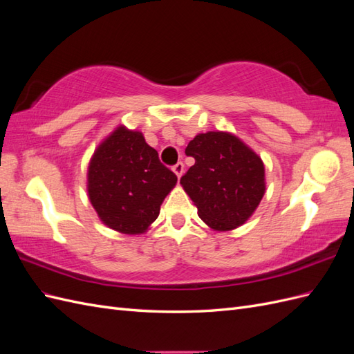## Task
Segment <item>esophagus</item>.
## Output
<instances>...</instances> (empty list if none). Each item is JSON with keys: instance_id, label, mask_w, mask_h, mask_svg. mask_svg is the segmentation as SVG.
<instances>
[{"instance_id": "34e87169", "label": "esophagus", "mask_w": 354, "mask_h": 354, "mask_svg": "<svg viewBox=\"0 0 354 354\" xmlns=\"http://www.w3.org/2000/svg\"><path fill=\"white\" fill-rule=\"evenodd\" d=\"M173 171L176 173V176L180 178L181 176H183V173H185V164H183V162H177V164L173 167Z\"/></svg>"}]
</instances>
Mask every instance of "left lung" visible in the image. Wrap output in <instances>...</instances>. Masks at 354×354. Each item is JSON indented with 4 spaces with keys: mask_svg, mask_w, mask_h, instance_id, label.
<instances>
[{
    "mask_svg": "<svg viewBox=\"0 0 354 354\" xmlns=\"http://www.w3.org/2000/svg\"><path fill=\"white\" fill-rule=\"evenodd\" d=\"M195 164L180 185L194 201L198 216L216 232L236 229L252 216L266 192L261 158L238 136L208 131L186 147Z\"/></svg>",
    "mask_w": 354,
    "mask_h": 354,
    "instance_id": "obj_1",
    "label": "left lung"
}]
</instances>
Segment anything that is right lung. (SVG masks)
I'll use <instances>...</instances> for the list:
<instances>
[{
	"instance_id": "add662e5",
	"label": "right lung",
	"mask_w": 354,
	"mask_h": 354,
	"mask_svg": "<svg viewBox=\"0 0 354 354\" xmlns=\"http://www.w3.org/2000/svg\"><path fill=\"white\" fill-rule=\"evenodd\" d=\"M177 177L160 164L143 133L120 125L95 149L87 171L93 208L106 226L142 234L158 218Z\"/></svg>"
}]
</instances>
